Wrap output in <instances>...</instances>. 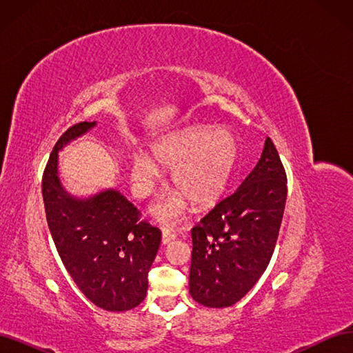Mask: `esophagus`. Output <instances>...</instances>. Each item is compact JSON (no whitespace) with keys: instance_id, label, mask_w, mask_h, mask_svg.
<instances>
[{"instance_id":"1","label":"esophagus","mask_w":353,"mask_h":353,"mask_svg":"<svg viewBox=\"0 0 353 353\" xmlns=\"http://www.w3.org/2000/svg\"><path fill=\"white\" fill-rule=\"evenodd\" d=\"M175 239H176V236L174 232H170L169 230H163V232H162V243L163 244H169L170 241L175 240Z\"/></svg>"}]
</instances>
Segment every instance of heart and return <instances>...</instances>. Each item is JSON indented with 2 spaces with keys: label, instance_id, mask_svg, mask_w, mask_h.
<instances>
[{
  "label": "heart",
  "instance_id": "obj_1",
  "mask_svg": "<svg viewBox=\"0 0 353 353\" xmlns=\"http://www.w3.org/2000/svg\"><path fill=\"white\" fill-rule=\"evenodd\" d=\"M239 144L230 131L194 130L170 137L152 148V157L135 154L130 178L134 193L147 197L152 193L160 170L172 174V188L178 194L154 208L165 222L181 218L188 210V201L197 209H206L222 197L237 163Z\"/></svg>",
  "mask_w": 353,
  "mask_h": 353
}]
</instances>
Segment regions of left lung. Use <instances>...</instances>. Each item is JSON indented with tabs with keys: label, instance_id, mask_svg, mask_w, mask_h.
<instances>
[{
	"label": "left lung",
	"instance_id": "8db88e82",
	"mask_svg": "<svg viewBox=\"0 0 353 353\" xmlns=\"http://www.w3.org/2000/svg\"><path fill=\"white\" fill-rule=\"evenodd\" d=\"M287 199L279 152L266 138L254 169L191 230L190 294L208 307L237 303L268 266Z\"/></svg>",
	"mask_w": 353,
	"mask_h": 353
}]
</instances>
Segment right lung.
<instances>
[{"label":"right lung","mask_w":353,"mask_h":353,"mask_svg":"<svg viewBox=\"0 0 353 353\" xmlns=\"http://www.w3.org/2000/svg\"><path fill=\"white\" fill-rule=\"evenodd\" d=\"M94 126L81 122L59 138L42 176V197L56 249L79 290L99 307L122 312L144 301L162 232L140 221L119 191L78 199L61 185L59 150Z\"/></svg>","instance_id":"right-lung-1"}]
</instances>
